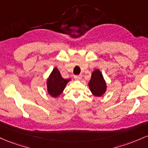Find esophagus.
<instances>
[{
    "instance_id": "34e87169",
    "label": "esophagus",
    "mask_w": 148,
    "mask_h": 148,
    "mask_svg": "<svg viewBox=\"0 0 148 148\" xmlns=\"http://www.w3.org/2000/svg\"><path fill=\"white\" fill-rule=\"evenodd\" d=\"M74 78L77 80H79L82 78V75H74Z\"/></svg>"
}]
</instances>
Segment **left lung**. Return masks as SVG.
Segmentation results:
<instances>
[{
  "label": "left lung",
  "instance_id": "obj_1",
  "mask_svg": "<svg viewBox=\"0 0 148 148\" xmlns=\"http://www.w3.org/2000/svg\"><path fill=\"white\" fill-rule=\"evenodd\" d=\"M89 86L91 92L96 96H102L106 92V84L99 70H96L93 72Z\"/></svg>",
  "mask_w": 148,
  "mask_h": 148
}]
</instances>
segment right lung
Returning <instances> with one entry per match:
<instances>
[{
	"instance_id": "obj_1",
	"label": "right lung",
	"mask_w": 148,
	"mask_h": 148,
	"mask_svg": "<svg viewBox=\"0 0 148 148\" xmlns=\"http://www.w3.org/2000/svg\"><path fill=\"white\" fill-rule=\"evenodd\" d=\"M70 79H64L56 68L53 69L47 79V92L53 97H57L64 91Z\"/></svg>"
}]
</instances>
